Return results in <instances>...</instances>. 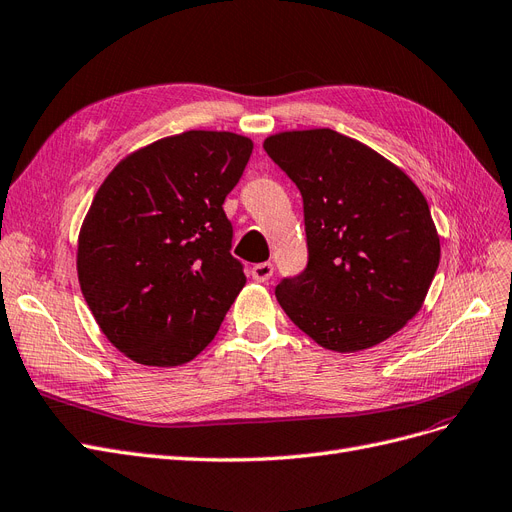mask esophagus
<instances>
[{
    "label": "esophagus",
    "mask_w": 512,
    "mask_h": 512,
    "mask_svg": "<svg viewBox=\"0 0 512 512\" xmlns=\"http://www.w3.org/2000/svg\"><path fill=\"white\" fill-rule=\"evenodd\" d=\"M274 274V266L270 261H263V263H255V266L251 268V276L255 280H259V283H266V280H270V276Z\"/></svg>",
    "instance_id": "esophagus-1"
}]
</instances>
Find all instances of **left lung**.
<instances>
[{"mask_svg":"<svg viewBox=\"0 0 512 512\" xmlns=\"http://www.w3.org/2000/svg\"><path fill=\"white\" fill-rule=\"evenodd\" d=\"M304 200L308 266L276 287L287 317L323 349L357 353L421 310L440 263V236L410 176L334 129L263 140Z\"/></svg>","mask_w":512,"mask_h":512,"instance_id":"left-lung-1","label":"left lung"}]
</instances>
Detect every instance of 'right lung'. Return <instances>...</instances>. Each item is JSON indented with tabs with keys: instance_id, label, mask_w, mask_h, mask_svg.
<instances>
[{
	"instance_id": "right-lung-1",
	"label": "right lung",
	"mask_w": 512,
	"mask_h": 512,
	"mask_svg": "<svg viewBox=\"0 0 512 512\" xmlns=\"http://www.w3.org/2000/svg\"><path fill=\"white\" fill-rule=\"evenodd\" d=\"M251 153V138L191 129L129 153L97 189L78 234V283L104 336L136 364H187L242 291L223 202Z\"/></svg>"
}]
</instances>
